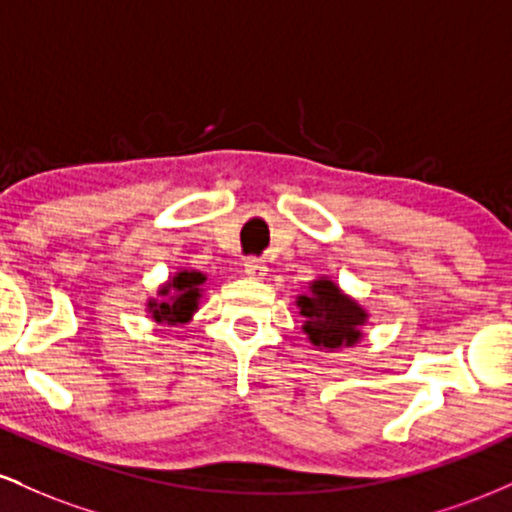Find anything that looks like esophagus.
Masks as SVG:
<instances>
[{"label": "esophagus", "mask_w": 512, "mask_h": 512, "mask_svg": "<svg viewBox=\"0 0 512 512\" xmlns=\"http://www.w3.org/2000/svg\"><path fill=\"white\" fill-rule=\"evenodd\" d=\"M243 267H245V274L255 276V279H262L264 272H267V267H264V264L257 260V257H248Z\"/></svg>", "instance_id": "obj_1"}]
</instances>
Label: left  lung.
Here are the masks:
<instances>
[{
	"mask_svg": "<svg viewBox=\"0 0 512 512\" xmlns=\"http://www.w3.org/2000/svg\"><path fill=\"white\" fill-rule=\"evenodd\" d=\"M298 305L305 317L303 330L308 332L315 346L339 349V346L358 342L361 337L358 327L366 322V313L351 298H346L332 281H315L310 293L298 298Z\"/></svg>",
	"mask_w": 512,
	"mask_h": 512,
	"instance_id": "1",
	"label": "left lung"
}]
</instances>
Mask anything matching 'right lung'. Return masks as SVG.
Segmentation results:
<instances>
[{
    "label": "right lung",
    "mask_w": 512,
    "mask_h": 512,
    "mask_svg": "<svg viewBox=\"0 0 512 512\" xmlns=\"http://www.w3.org/2000/svg\"><path fill=\"white\" fill-rule=\"evenodd\" d=\"M204 284V276L199 272H180L170 281L168 286H163L161 296H168L173 291V298L163 303H149L151 313H154L156 322H187L190 315L197 310V298H199V286Z\"/></svg>",
    "instance_id": "1"
}]
</instances>
